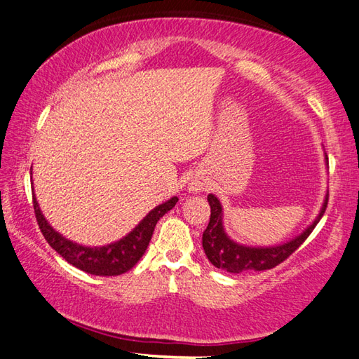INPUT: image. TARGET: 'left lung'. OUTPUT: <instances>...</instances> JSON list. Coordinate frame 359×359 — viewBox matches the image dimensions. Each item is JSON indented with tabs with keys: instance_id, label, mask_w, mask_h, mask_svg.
Returning <instances> with one entry per match:
<instances>
[{
	"instance_id": "left-lung-1",
	"label": "left lung",
	"mask_w": 359,
	"mask_h": 359,
	"mask_svg": "<svg viewBox=\"0 0 359 359\" xmlns=\"http://www.w3.org/2000/svg\"><path fill=\"white\" fill-rule=\"evenodd\" d=\"M325 161L329 163L327 156H325ZM207 201L210 204V221L203 233V247L205 257L209 258L215 267L226 270V272L230 273H241L245 272V270H257V272H259V270L273 269L287 259L307 240V236L312 233V230L320 222L325 209H327L329 196L325 198L323 209L312 226L307 227V230H304L290 243L276 247H245L236 244L230 240L224 233V229H222V207L218 198L209 195Z\"/></svg>"
}]
</instances>
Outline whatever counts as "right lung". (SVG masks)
Here are the masks:
<instances>
[{
	"mask_svg": "<svg viewBox=\"0 0 359 359\" xmlns=\"http://www.w3.org/2000/svg\"><path fill=\"white\" fill-rule=\"evenodd\" d=\"M32 200H34V212L39 230H41L43 236L52 249L57 250L69 264L75 266L86 273L98 276L121 275L137 264L140 258L144 255L150 240H152L154 230L159 218H163V215L173 209L175 204L178 203V198L173 196L167 203L155 207L123 240L102 247H84L72 243L58 232H55L43 217L41 210H39L35 195Z\"/></svg>",
	"mask_w": 359,
	"mask_h": 359,
	"instance_id": "1",
	"label": "right lung"
}]
</instances>
